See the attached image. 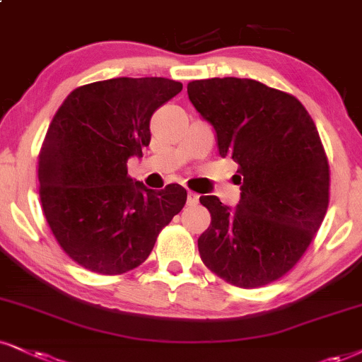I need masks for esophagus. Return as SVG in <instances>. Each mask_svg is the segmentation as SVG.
Masks as SVG:
<instances>
[{"instance_id": "1", "label": "esophagus", "mask_w": 362, "mask_h": 362, "mask_svg": "<svg viewBox=\"0 0 362 362\" xmlns=\"http://www.w3.org/2000/svg\"><path fill=\"white\" fill-rule=\"evenodd\" d=\"M199 203V194L193 193V191H188V204L189 206H196Z\"/></svg>"}]
</instances>
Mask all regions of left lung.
Segmentation results:
<instances>
[{
  "label": "left lung",
  "instance_id": "1",
  "mask_svg": "<svg viewBox=\"0 0 362 362\" xmlns=\"http://www.w3.org/2000/svg\"><path fill=\"white\" fill-rule=\"evenodd\" d=\"M188 97L216 132L221 158L238 164L235 208L216 196L198 238L204 265L243 288L267 285L300 260L329 204V163L317 127L293 95L252 78L188 83Z\"/></svg>",
  "mask_w": 362,
  "mask_h": 362
}]
</instances>
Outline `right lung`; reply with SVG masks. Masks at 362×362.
I'll return each mask as SVG.
<instances>
[{
    "label": "right lung",
    "instance_id": "1",
    "mask_svg": "<svg viewBox=\"0 0 362 362\" xmlns=\"http://www.w3.org/2000/svg\"><path fill=\"white\" fill-rule=\"evenodd\" d=\"M181 90L163 77L109 78L75 88L57 110L38 156L40 199L58 245L83 269L139 267L185 206L182 186L154 191L127 174L149 146L153 114Z\"/></svg>",
    "mask_w": 362,
    "mask_h": 362
}]
</instances>
